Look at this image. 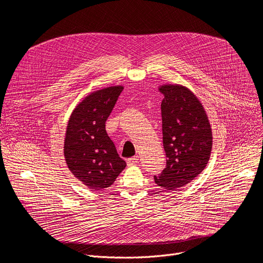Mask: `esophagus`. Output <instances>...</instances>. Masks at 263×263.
<instances>
[{"mask_svg":"<svg viewBox=\"0 0 263 263\" xmlns=\"http://www.w3.org/2000/svg\"><path fill=\"white\" fill-rule=\"evenodd\" d=\"M137 162H138V157H137V156L127 159V164H128V165H134V164H136Z\"/></svg>","mask_w":263,"mask_h":263,"instance_id":"34e87169","label":"esophagus"}]
</instances>
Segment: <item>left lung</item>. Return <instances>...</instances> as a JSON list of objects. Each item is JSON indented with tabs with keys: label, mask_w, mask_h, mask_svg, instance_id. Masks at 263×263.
<instances>
[{
	"label": "left lung",
	"mask_w": 263,
	"mask_h": 263,
	"mask_svg": "<svg viewBox=\"0 0 263 263\" xmlns=\"http://www.w3.org/2000/svg\"><path fill=\"white\" fill-rule=\"evenodd\" d=\"M163 147L166 166L155 183L176 191L191 183L206 167L212 148V132L206 111L187 87L179 84L159 86Z\"/></svg>",
	"instance_id": "obj_1"
}]
</instances>
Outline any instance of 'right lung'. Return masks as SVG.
I'll return each instance as SVG.
<instances>
[{"instance_id": "obj_1", "label": "right lung", "mask_w": 263, "mask_h": 263, "mask_svg": "<svg viewBox=\"0 0 263 263\" xmlns=\"http://www.w3.org/2000/svg\"><path fill=\"white\" fill-rule=\"evenodd\" d=\"M123 89L117 85L89 93L73 109L67 123L63 148L67 167L90 190L107 189L126 167L105 129Z\"/></svg>"}]
</instances>
